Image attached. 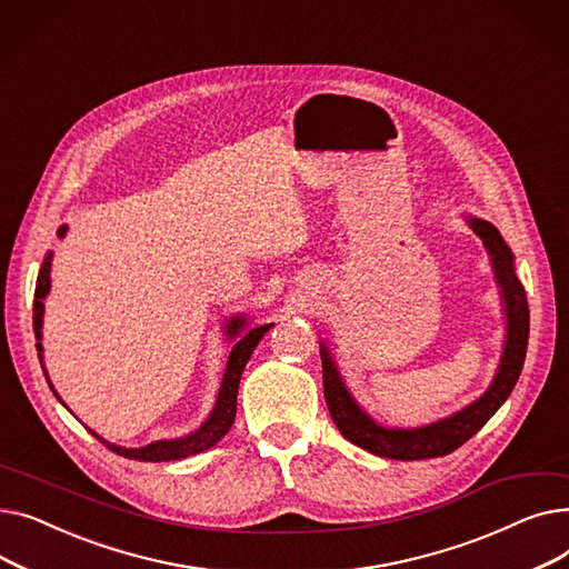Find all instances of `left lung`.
Wrapping results in <instances>:
<instances>
[{"instance_id": "1", "label": "left lung", "mask_w": 569, "mask_h": 569, "mask_svg": "<svg viewBox=\"0 0 569 569\" xmlns=\"http://www.w3.org/2000/svg\"><path fill=\"white\" fill-rule=\"evenodd\" d=\"M468 226L472 232L482 239L496 274V283L500 286V297L505 305V346L500 355L498 371L489 385V390L459 412L445 417L427 427L417 429H387L360 408L348 392V387L337 369L330 346L320 341V360H322V387L325 401L330 408L332 420L343 438L362 450L397 461H417V459H433L455 452L466 440H470L480 431L493 412L512 395L515 385L521 376L526 348H528V330H530V311L526 290L515 272V256L510 247L505 244L498 228L485 219L468 217Z\"/></svg>"}]
</instances>
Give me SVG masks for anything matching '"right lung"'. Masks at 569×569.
<instances>
[{"mask_svg":"<svg viewBox=\"0 0 569 569\" xmlns=\"http://www.w3.org/2000/svg\"><path fill=\"white\" fill-rule=\"evenodd\" d=\"M67 226H62L57 230V237L62 239L67 234ZM50 262H52V251L46 253L43 258V264L39 269V277H37V290H34V335H37V350H39V360H41V367H43V346H41V327H43V300L46 295L50 292ZM249 327V320L247 316H232L226 325V337L228 339H236V337L242 331L246 332L242 338L239 336V340L234 341L230 355H228V365H226V371H223V380H221V387H219V395H217V403L212 408V412H209L207 420L200 425V429H196L193 433L189 436H182V438H172V440H157V442H149L144 447H119L114 442H108L103 440L99 433H94L110 452L124 457V459H136V461H152V463H159V461H174V459H187L191 455H200L204 450H209V447H214L232 427L234 422V412H237V387H239V378H242V371L247 367V362L251 360V352L256 350V346L260 343V339L264 337V332L272 327V322L269 325H260V327H251V330H247ZM43 373H46V380L50 385V390L54 392V387L48 378V371L43 367ZM54 397L59 399V395L54 392ZM62 401V399H59ZM64 403V401H62Z\"/></svg>","mask_w":569,"mask_h":569,"instance_id":"obj_1","label":"right lung"}]
</instances>
